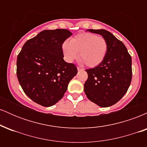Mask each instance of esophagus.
<instances>
[{
  "mask_svg": "<svg viewBox=\"0 0 147 147\" xmlns=\"http://www.w3.org/2000/svg\"><path fill=\"white\" fill-rule=\"evenodd\" d=\"M77 70H78V71H80V70H84V69L80 68V67H77Z\"/></svg>",
  "mask_w": 147,
  "mask_h": 147,
  "instance_id": "1",
  "label": "esophagus"
}]
</instances>
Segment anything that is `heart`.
<instances>
[{"mask_svg":"<svg viewBox=\"0 0 147 147\" xmlns=\"http://www.w3.org/2000/svg\"><path fill=\"white\" fill-rule=\"evenodd\" d=\"M108 42L102 36L89 32L81 33L72 37L70 42L62 43L65 60L73 61L79 57L87 66L93 68L104 61L108 52Z\"/></svg>","mask_w":147,"mask_h":147,"instance_id":"b5f03b06","label":"heart"}]
</instances>
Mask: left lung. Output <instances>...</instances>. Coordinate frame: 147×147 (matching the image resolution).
Segmentation results:
<instances>
[{
	"label": "left lung",
	"instance_id": "left-lung-1",
	"mask_svg": "<svg viewBox=\"0 0 147 147\" xmlns=\"http://www.w3.org/2000/svg\"><path fill=\"white\" fill-rule=\"evenodd\" d=\"M102 35L108 42L103 61L86 69L84 92L88 99L101 107H109L120 100L127 92L132 79L131 57L122 41L106 30H88Z\"/></svg>",
	"mask_w": 147,
	"mask_h": 147
}]
</instances>
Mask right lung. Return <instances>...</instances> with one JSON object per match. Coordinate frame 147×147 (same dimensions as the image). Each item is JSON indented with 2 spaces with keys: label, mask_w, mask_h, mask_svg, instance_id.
Returning <instances> with one entry per match:
<instances>
[{
  "label": "right lung",
  "mask_w": 147,
  "mask_h": 147,
  "mask_svg": "<svg viewBox=\"0 0 147 147\" xmlns=\"http://www.w3.org/2000/svg\"><path fill=\"white\" fill-rule=\"evenodd\" d=\"M72 33L68 30H43L27 41L18 54L16 75L32 100L49 107L58 102L77 73L73 63L63 60L62 43Z\"/></svg>",
  "instance_id": "add662e5"
}]
</instances>
